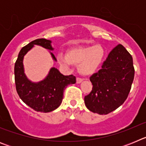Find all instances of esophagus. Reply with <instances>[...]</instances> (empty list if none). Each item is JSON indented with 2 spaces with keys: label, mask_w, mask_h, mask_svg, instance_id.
<instances>
[{
  "label": "esophagus",
  "mask_w": 146,
  "mask_h": 146,
  "mask_svg": "<svg viewBox=\"0 0 146 146\" xmlns=\"http://www.w3.org/2000/svg\"><path fill=\"white\" fill-rule=\"evenodd\" d=\"M76 80H77V83H80V82H82L83 81V79H82L80 77H77Z\"/></svg>",
  "instance_id": "esophagus-1"
}]
</instances>
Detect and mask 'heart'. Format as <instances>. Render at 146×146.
Masks as SVG:
<instances>
[{
  "mask_svg": "<svg viewBox=\"0 0 146 146\" xmlns=\"http://www.w3.org/2000/svg\"><path fill=\"white\" fill-rule=\"evenodd\" d=\"M105 57V50L101 45L76 47L68 51L67 55L59 54L58 61L61 66L70 68L73 64H79L81 74H94L102 66Z\"/></svg>",
  "mask_w": 146,
  "mask_h": 146,
  "instance_id": "obj_1",
  "label": "heart"
}]
</instances>
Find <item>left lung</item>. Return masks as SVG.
Here are the masks:
<instances>
[{
  "label": "left lung",
  "mask_w": 146,
  "mask_h": 146,
  "mask_svg": "<svg viewBox=\"0 0 146 146\" xmlns=\"http://www.w3.org/2000/svg\"><path fill=\"white\" fill-rule=\"evenodd\" d=\"M135 77L133 60L123 45L109 53L102 69L90 77L92 91L85 96L86 108L93 113L107 115L125 102Z\"/></svg>",
  "instance_id": "left-lung-1"
}]
</instances>
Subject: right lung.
Masks as SVG:
<instances>
[{
	"instance_id": "add662e5",
	"label": "right lung",
	"mask_w": 146,
	"mask_h": 146,
	"mask_svg": "<svg viewBox=\"0 0 146 146\" xmlns=\"http://www.w3.org/2000/svg\"><path fill=\"white\" fill-rule=\"evenodd\" d=\"M52 42L45 38H38L23 47L19 52L15 65V80L16 90L24 103L37 112L49 113L57 109L64 98L65 88L76 82L74 75L65 76L55 67L51 68L43 80L33 82L27 78L24 72L23 58L34 45H39L49 50H53ZM50 52L54 60L55 55Z\"/></svg>"
}]
</instances>
